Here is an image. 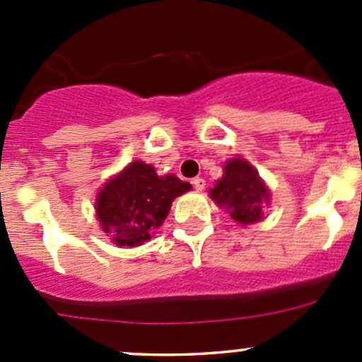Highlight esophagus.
I'll return each instance as SVG.
<instances>
[{"label":"esophagus","mask_w":362,"mask_h":362,"mask_svg":"<svg viewBox=\"0 0 362 362\" xmlns=\"http://www.w3.org/2000/svg\"><path fill=\"white\" fill-rule=\"evenodd\" d=\"M191 184L194 185V189H196V191H203V189H204V180H203V178H199V177L192 178V182H191Z\"/></svg>","instance_id":"1"}]
</instances>
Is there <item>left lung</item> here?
<instances>
[{"label": "left lung", "mask_w": 362, "mask_h": 362, "mask_svg": "<svg viewBox=\"0 0 362 362\" xmlns=\"http://www.w3.org/2000/svg\"><path fill=\"white\" fill-rule=\"evenodd\" d=\"M210 198L236 224L249 226L262 221L269 191L249 160L235 158L224 164V177L210 189Z\"/></svg>", "instance_id": "8db88e82"}]
</instances>
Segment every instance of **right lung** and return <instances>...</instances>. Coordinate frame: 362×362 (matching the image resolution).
I'll list each match as a JSON object with an SVG mask.
<instances>
[{
  "instance_id": "obj_1",
  "label": "right lung",
  "mask_w": 362,
  "mask_h": 362,
  "mask_svg": "<svg viewBox=\"0 0 362 362\" xmlns=\"http://www.w3.org/2000/svg\"><path fill=\"white\" fill-rule=\"evenodd\" d=\"M191 189L175 175L159 177L154 166L134 160L103 185L96 217L115 245H144L168 217L173 199Z\"/></svg>"
}]
</instances>
